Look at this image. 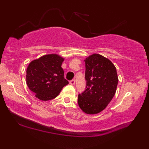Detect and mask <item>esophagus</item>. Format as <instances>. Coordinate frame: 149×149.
I'll use <instances>...</instances> for the list:
<instances>
[{
  "mask_svg": "<svg viewBox=\"0 0 149 149\" xmlns=\"http://www.w3.org/2000/svg\"><path fill=\"white\" fill-rule=\"evenodd\" d=\"M75 79H72L71 81H70V85H74L75 84Z\"/></svg>",
  "mask_w": 149,
  "mask_h": 149,
  "instance_id": "obj_1",
  "label": "esophagus"
}]
</instances>
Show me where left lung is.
<instances>
[{"label":"left lung","mask_w":149,"mask_h":149,"mask_svg":"<svg viewBox=\"0 0 149 149\" xmlns=\"http://www.w3.org/2000/svg\"><path fill=\"white\" fill-rule=\"evenodd\" d=\"M86 88L78 95V105L87 114H98L105 109L116 91V68L109 59L99 54L86 58Z\"/></svg>","instance_id":"left-lung-1"}]
</instances>
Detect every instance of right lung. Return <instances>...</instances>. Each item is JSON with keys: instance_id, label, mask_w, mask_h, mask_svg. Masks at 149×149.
<instances>
[{"instance_id": "1", "label": "right lung", "mask_w": 149, "mask_h": 149, "mask_svg": "<svg viewBox=\"0 0 149 149\" xmlns=\"http://www.w3.org/2000/svg\"><path fill=\"white\" fill-rule=\"evenodd\" d=\"M64 60L58 54H50L29 63L26 70V84L37 99L44 101L53 99L69 84L61 67Z\"/></svg>"}]
</instances>
